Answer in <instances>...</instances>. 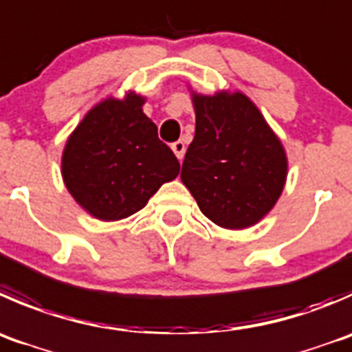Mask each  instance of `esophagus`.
I'll use <instances>...</instances> for the list:
<instances>
[{
	"instance_id": "34e87169",
	"label": "esophagus",
	"mask_w": 352,
	"mask_h": 352,
	"mask_svg": "<svg viewBox=\"0 0 352 352\" xmlns=\"http://www.w3.org/2000/svg\"><path fill=\"white\" fill-rule=\"evenodd\" d=\"M172 149H173V153H175L177 158H179L180 162H182V160H184V153H186V144H184L182 141H177V142H173V144H172Z\"/></svg>"
}]
</instances>
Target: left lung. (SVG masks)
<instances>
[{
	"label": "left lung",
	"mask_w": 352,
	"mask_h": 352,
	"mask_svg": "<svg viewBox=\"0 0 352 352\" xmlns=\"http://www.w3.org/2000/svg\"><path fill=\"white\" fill-rule=\"evenodd\" d=\"M194 110L196 132L180 179L211 221L251 227L280 197L287 177L284 148L244 94H194Z\"/></svg>",
	"instance_id": "1"
}]
</instances>
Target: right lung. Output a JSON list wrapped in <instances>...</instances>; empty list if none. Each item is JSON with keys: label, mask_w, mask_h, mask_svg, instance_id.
<instances>
[{"label": "right lung", "mask_w": 352, "mask_h": 352, "mask_svg": "<svg viewBox=\"0 0 352 352\" xmlns=\"http://www.w3.org/2000/svg\"><path fill=\"white\" fill-rule=\"evenodd\" d=\"M144 98L107 100L85 115L61 160L67 189L100 220L113 221L142 210L163 182L180 172L172 149L142 113Z\"/></svg>", "instance_id": "right-lung-1"}]
</instances>
